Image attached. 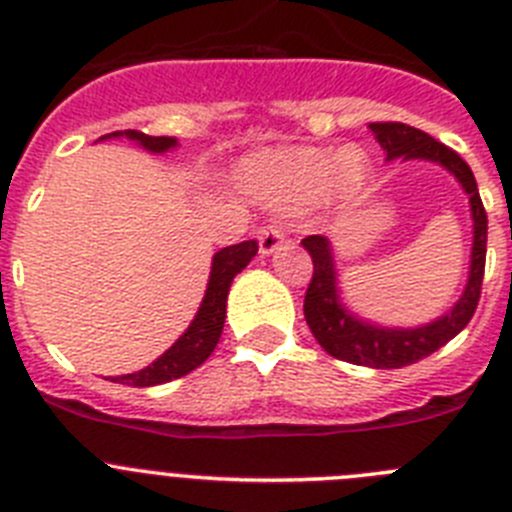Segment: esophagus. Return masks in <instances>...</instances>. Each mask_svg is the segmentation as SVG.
Listing matches in <instances>:
<instances>
[{"instance_id":"34e87169","label":"esophagus","mask_w":512,"mask_h":512,"mask_svg":"<svg viewBox=\"0 0 512 512\" xmlns=\"http://www.w3.org/2000/svg\"><path fill=\"white\" fill-rule=\"evenodd\" d=\"M257 242H260L262 255H270V252L278 250L283 245V227L280 224H265V227L257 229Z\"/></svg>"}]
</instances>
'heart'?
<instances>
[{"mask_svg": "<svg viewBox=\"0 0 512 512\" xmlns=\"http://www.w3.org/2000/svg\"><path fill=\"white\" fill-rule=\"evenodd\" d=\"M247 181L270 204H306L324 193L331 201H352L367 181V160L357 150H278L252 160L245 168Z\"/></svg>", "mask_w": 512, "mask_h": 512, "instance_id": "b5f03b06", "label": "heart"}]
</instances>
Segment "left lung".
<instances>
[{"label": "left lung", "mask_w": 512, "mask_h": 512, "mask_svg": "<svg viewBox=\"0 0 512 512\" xmlns=\"http://www.w3.org/2000/svg\"><path fill=\"white\" fill-rule=\"evenodd\" d=\"M370 130L380 147L385 150L388 160L400 158H426L436 160L444 168H449L464 191L469 193L474 219V247H472V267H469V283L459 303L446 313L444 319L434 324L421 326V329H377V326L362 324L347 313L339 303L334 288V262L326 237L311 234L301 242L313 260V275L308 283L306 298H303V313L306 324L316 342L336 359L352 362V365L377 367V370H398V367L413 365L418 359L434 354L444 347L449 339L459 334L469 319L474 316V308L480 303L482 278H485V255H487V211L482 206L477 181H474L469 165L454 153L444 142L434 140L426 132L416 130L403 122H370Z\"/></svg>", "instance_id": "obj_1"}]
</instances>
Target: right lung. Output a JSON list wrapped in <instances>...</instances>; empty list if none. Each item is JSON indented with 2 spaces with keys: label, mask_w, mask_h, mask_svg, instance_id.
Returning <instances> with one entry per match:
<instances>
[{
  "label": "right lung",
  "mask_w": 512,
  "mask_h": 512,
  "mask_svg": "<svg viewBox=\"0 0 512 512\" xmlns=\"http://www.w3.org/2000/svg\"><path fill=\"white\" fill-rule=\"evenodd\" d=\"M119 135V132H114ZM124 135L130 140H137L142 147L153 150V153H165L168 147L176 145L173 137H153L145 132L127 130ZM257 255V242L247 239L239 245L224 247L214 255V265H211V278L209 288H206L204 303H201L196 319L191 321L186 334L178 339L163 357H158L150 367L132 375L114 377V382L122 385H132V388H150V385H160V382H170L176 377L188 375L199 365H204L214 347L219 344V336L224 329V316H227V293L232 285L234 275L245 270L247 262Z\"/></svg>",
  "instance_id": "obj_1"
}]
</instances>
